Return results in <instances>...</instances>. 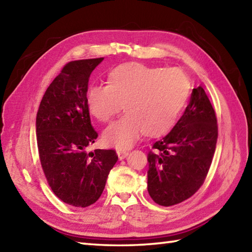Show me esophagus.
<instances>
[{
    "label": "esophagus",
    "mask_w": 252,
    "mask_h": 252,
    "mask_svg": "<svg viewBox=\"0 0 252 252\" xmlns=\"http://www.w3.org/2000/svg\"><path fill=\"white\" fill-rule=\"evenodd\" d=\"M117 155H118V157H119V159L122 160V159H125L127 156V155H129V153L126 152V151H118Z\"/></svg>",
    "instance_id": "1"
}]
</instances>
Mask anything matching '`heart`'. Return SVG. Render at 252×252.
<instances>
[{
	"label": "heart",
	"instance_id": "obj_1",
	"mask_svg": "<svg viewBox=\"0 0 252 252\" xmlns=\"http://www.w3.org/2000/svg\"><path fill=\"white\" fill-rule=\"evenodd\" d=\"M189 93V79L178 68L126 63L108 73L107 85L89 89L87 106L96 120L108 122L125 105L126 114L104 131L103 142L127 149L144 133L154 138L168 134L183 112Z\"/></svg>",
	"mask_w": 252,
	"mask_h": 252
}]
</instances>
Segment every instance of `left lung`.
<instances>
[{"label":"left lung","instance_id":"left-lung-1","mask_svg":"<svg viewBox=\"0 0 252 252\" xmlns=\"http://www.w3.org/2000/svg\"><path fill=\"white\" fill-rule=\"evenodd\" d=\"M216 111L201 87L168 135L148 153L147 189L153 200L169 207L189 199L208 174L218 140Z\"/></svg>","mask_w":252,"mask_h":252}]
</instances>
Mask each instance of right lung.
I'll use <instances>...</instances> for the list:
<instances>
[{
	"label": "right lung",
	"instance_id": "add662e5",
	"mask_svg": "<svg viewBox=\"0 0 252 252\" xmlns=\"http://www.w3.org/2000/svg\"><path fill=\"white\" fill-rule=\"evenodd\" d=\"M103 60L68 63L47 88L36 114L37 149L47 183L73 207L97 201L118 160L114 149L87 152L98 136L87 106L88 84Z\"/></svg>",
	"mask_w": 252,
	"mask_h": 252
}]
</instances>
